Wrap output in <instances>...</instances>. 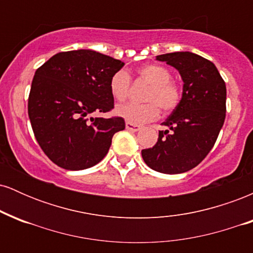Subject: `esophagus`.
Here are the masks:
<instances>
[{"label": "esophagus", "mask_w": 253, "mask_h": 253, "mask_svg": "<svg viewBox=\"0 0 253 253\" xmlns=\"http://www.w3.org/2000/svg\"><path fill=\"white\" fill-rule=\"evenodd\" d=\"M126 129L130 130V132H138V130L141 129L140 126L134 124H130V123H126Z\"/></svg>", "instance_id": "esophagus-1"}]
</instances>
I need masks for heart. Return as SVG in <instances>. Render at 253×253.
Returning <instances> with one entry per match:
<instances>
[{
  "mask_svg": "<svg viewBox=\"0 0 253 253\" xmlns=\"http://www.w3.org/2000/svg\"><path fill=\"white\" fill-rule=\"evenodd\" d=\"M138 77L150 84L144 95L146 103H126L118 106L115 113L127 123L141 125L156 120L161 108L164 113L173 112L182 98L181 88L171 80V71L161 64H146L138 71ZM110 94L118 101L124 102L129 95L130 78L125 71H118L113 75L109 82Z\"/></svg>",
  "mask_w": 253,
  "mask_h": 253,
  "instance_id": "heart-1",
  "label": "heart"
}]
</instances>
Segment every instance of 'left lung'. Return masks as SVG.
<instances>
[{"label":"left lung","mask_w":253,"mask_h":253,"mask_svg":"<svg viewBox=\"0 0 253 253\" xmlns=\"http://www.w3.org/2000/svg\"><path fill=\"white\" fill-rule=\"evenodd\" d=\"M177 69L183 80L178 107L164 121L158 141L141 151L144 162L158 172L182 173L199 165L215 144L226 117V84L211 60L191 52L156 57Z\"/></svg>","instance_id":"left-lung-1"}]
</instances>
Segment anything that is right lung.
I'll return each mask as SVG.
<instances>
[{
  "mask_svg": "<svg viewBox=\"0 0 253 253\" xmlns=\"http://www.w3.org/2000/svg\"><path fill=\"white\" fill-rule=\"evenodd\" d=\"M125 64L91 50L59 52L36 71L28 117L46 156L66 170H84L104 158L125 129L120 117L90 118L114 108L109 82Z\"/></svg>",
  "mask_w": 253,
  "mask_h": 253,
  "instance_id": "add662e5",
  "label": "right lung"
}]
</instances>
